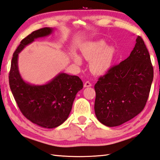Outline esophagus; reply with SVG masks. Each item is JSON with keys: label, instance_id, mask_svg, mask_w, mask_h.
I'll return each instance as SVG.
<instances>
[{"label": "esophagus", "instance_id": "1", "mask_svg": "<svg viewBox=\"0 0 160 160\" xmlns=\"http://www.w3.org/2000/svg\"><path fill=\"white\" fill-rule=\"evenodd\" d=\"M92 83H91L89 81H87V82H84V87H92Z\"/></svg>", "mask_w": 160, "mask_h": 160}]
</instances>
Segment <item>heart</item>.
Instances as JSON below:
<instances>
[{
	"instance_id": "heart-1",
	"label": "heart",
	"mask_w": 160,
	"mask_h": 160,
	"mask_svg": "<svg viewBox=\"0 0 160 160\" xmlns=\"http://www.w3.org/2000/svg\"><path fill=\"white\" fill-rule=\"evenodd\" d=\"M104 40L91 43L83 50L82 55L87 60H92L91 69L93 73L102 75L110 68L114 56V49L112 47H106ZM75 63L78 65L82 64V59L76 54L73 55Z\"/></svg>"
}]
</instances>
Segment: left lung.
<instances>
[{
  "mask_svg": "<svg viewBox=\"0 0 160 160\" xmlns=\"http://www.w3.org/2000/svg\"><path fill=\"white\" fill-rule=\"evenodd\" d=\"M153 67L144 42L138 36L129 57L111 67L94 86L95 114L101 123L118 126L142 112L148 98Z\"/></svg>",
  "mask_w": 160,
  "mask_h": 160,
  "instance_id": "1",
  "label": "left lung"
}]
</instances>
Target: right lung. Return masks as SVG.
<instances>
[{
	"mask_svg": "<svg viewBox=\"0 0 160 160\" xmlns=\"http://www.w3.org/2000/svg\"><path fill=\"white\" fill-rule=\"evenodd\" d=\"M52 30L41 28L22 40L13 54L9 74V87L21 113L33 123L46 128L58 127L67 119L76 95L83 87L79 77L64 73L43 85H32L21 78L18 69V53L34 39L48 36Z\"/></svg>",
	"mask_w": 160,
	"mask_h": 160,
	"instance_id": "add662e5",
	"label": "right lung"
}]
</instances>
